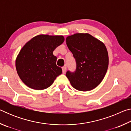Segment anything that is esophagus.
Here are the masks:
<instances>
[{
  "label": "esophagus",
  "instance_id": "34e87169",
  "mask_svg": "<svg viewBox=\"0 0 131 131\" xmlns=\"http://www.w3.org/2000/svg\"><path fill=\"white\" fill-rule=\"evenodd\" d=\"M62 73L63 74H65L66 73V67H62Z\"/></svg>",
  "mask_w": 131,
  "mask_h": 131
}]
</instances>
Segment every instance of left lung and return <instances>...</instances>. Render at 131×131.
Segmentation results:
<instances>
[{"instance_id":"1","label":"left lung","mask_w":131,"mask_h":131,"mask_svg":"<svg viewBox=\"0 0 131 131\" xmlns=\"http://www.w3.org/2000/svg\"><path fill=\"white\" fill-rule=\"evenodd\" d=\"M66 42L76 61V71L66 74L71 85L80 91L94 89L107 70L108 56L105 44L87 33L69 36Z\"/></svg>"}]
</instances>
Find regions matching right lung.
<instances>
[{"label":"right lung","mask_w":131,"mask_h":131,"mask_svg":"<svg viewBox=\"0 0 131 131\" xmlns=\"http://www.w3.org/2000/svg\"><path fill=\"white\" fill-rule=\"evenodd\" d=\"M61 35H39L28 41L15 60L17 73L23 83L32 89L43 90L49 87L62 69L56 65L53 51L63 43Z\"/></svg>","instance_id":"obj_1"}]
</instances>
